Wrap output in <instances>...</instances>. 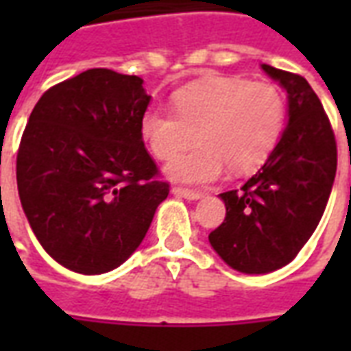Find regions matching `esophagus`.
Masks as SVG:
<instances>
[{
  "label": "esophagus",
  "mask_w": 351,
  "mask_h": 351,
  "mask_svg": "<svg viewBox=\"0 0 351 351\" xmlns=\"http://www.w3.org/2000/svg\"><path fill=\"white\" fill-rule=\"evenodd\" d=\"M173 193L178 195V197L188 199V201H197V199L203 197L201 191H193V190H186V188H173Z\"/></svg>",
  "instance_id": "1"
}]
</instances>
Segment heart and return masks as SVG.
I'll use <instances>...</instances> for the list:
<instances>
[{
	"label": "heart",
	"mask_w": 351,
	"mask_h": 351,
	"mask_svg": "<svg viewBox=\"0 0 351 351\" xmlns=\"http://www.w3.org/2000/svg\"><path fill=\"white\" fill-rule=\"evenodd\" d=\"M173 110L148 108L141 135L150 152L167 160L193 142L199 146L165 163L175 182L208 184L228 167L233 175L258 169L274 150L286 122V97L269 82L216 77L173 95Z\"/></svg>",
	"instance_id": "1"
}]
</instances>
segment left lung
<instances>
[{
    "label": "left lung",
    "instance_id": "8db88e82",
    "mask_svg": "<svg viewBox=\"0 0 351 351\" xmlns=\"http://www.w3.org/2000/svg\"><path fill=\"white\" fill-rule=\"evenodd\" d=\"M287 93V123L274 150L241 190L220 193L226 220L208 243L244 274L291 263L324 216L337 175V143L322 101L301 75L263 64Z\"/></svg>",
    "mask_w": 351,
    "mask_h": 351
}]
</instances>
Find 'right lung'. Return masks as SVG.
Masks as SVG:
<instances>
[{
  "mask_svg": "<svg viewBox=\"0 0 351 351\" xmlns=\"http://www.w3.org/2000/svg\"><path fill=\"white\" fill-rule=\"evenodd\" d=\"M143 79L88 69L43 93L16 158L29 228L45 252L80 274H103L137 250L169 184L146 152Z\"/></svg>",
  "mask_w": 351,
  "mask_h": 351,
  "instance_id": "1",
  "label": "right lung"
}]
</instances>
